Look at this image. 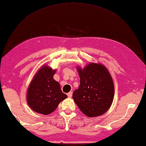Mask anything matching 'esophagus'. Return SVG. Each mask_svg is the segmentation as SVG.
Here are the masks:
<instances>
[{"mask_svg": "<svg viewBox=\"0 0 146 146\" xmlns=\"http://www.w3.org/2000/svg\"><path fill=\"white\" fill-rule=\"evenodd\" d=\"M67 96L68 98H71V97L72 96V92H68L67 94Z\"/></svg>", "mask_w": 146, "mask_h": 146, "instance_id": "1", "label": "esophagus"}]
</instances>
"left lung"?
<instances>
[{"label": "left lung", "instance_id": "obj_1", "mask_svg": "<svg viewBox=\"0 0 146 146\" xmlns=\"http://www.w3.org/2000/svg\"><path fill=\"white\" fill-rule=\"evenodd\" d=\"M78 71L80 85L72 98L79 108L89 117L100 116L108 110L114 97V85L110 74L101 63H90Z\"/></svg>", "mask_w": 146, "mask_h": 146}]
</instances>
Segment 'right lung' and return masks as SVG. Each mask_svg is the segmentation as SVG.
<instances>
[{
  "label": "right lung",
  "instance_id": "1",
  "mask_svg": "<svg viewBox=\"0 0 146 146\" xmlns=\"http://www.w3.org/2000/svg\"><path fill=\"white\" fill-rule=\"evenodd\" d=\"M56 70L42 66L28 87L27 102L33 111L48 115L57 108L59 103L67 98L61 90L58 82L53 79Z\"/></svg>",
  "mask_w": 146,
  "mask_h": 146
}]
</instances>
